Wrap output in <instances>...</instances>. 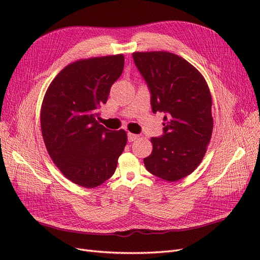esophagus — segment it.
I'll list each match as a JSON object with an SVG mask.
<instances>
[{"mask_svg": "<svg viewBox=\"0 0 260 260\" xmlns=\"http://www.w3.org/2000/svg\"><path fill=\"white\" fill-rule=\"evenodd\" d=\"M138 138H139V136L135 135V133L128 132V141H129V142H133V141H136Z\"/></svg>", "mask_w": 260, "mask_h": 260, "instance_id": "1", "label": "esophagus"}]
</instances>
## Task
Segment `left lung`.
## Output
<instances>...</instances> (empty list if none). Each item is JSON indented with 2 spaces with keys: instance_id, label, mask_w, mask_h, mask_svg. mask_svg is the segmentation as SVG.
Instances as JSON below:
<instances>
[{
  "instance_id": "obj_1",
  "label": "left lung",
  "mask_w": 260,
  "mask_h": 260,
  "mask_svg": "<svg viewBox=\"0 0 260 260\" xmlns=\"http://www.w3.org/2000/svg\"><path fill=\"white\" fill-rule=\"evenodd\" d=\"M133 60L151 92L154 114L164 117V135L152 138L147 171L174 182L198 168L210 142L211 95L202 74L169 52H136Z\"/></svg>"
}]
</instances>
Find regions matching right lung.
Segmentation results:
<instances>
[{"label":"right lung","mask_w":260,"mask_h":260,"mask_svg":"<svg viewBox=\"0 0 260 260\" xmlns=\"http://www.w3.org/2000/svg\"><path fill=\"white\" fill-rule=\"evenodd\" d=\"M122 54L80 59L54 78L41 107V130L52 160L74 183L96 187L111 178L127 144L124 130L98 122L96 109L107 102L122 74Z\"/></svg>","instance_id":"right-lung-1"}]
</instances>
